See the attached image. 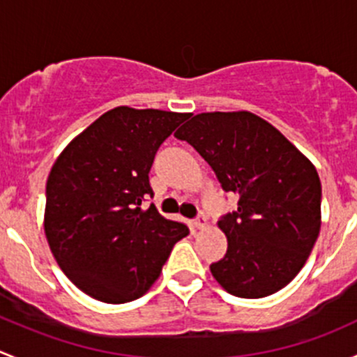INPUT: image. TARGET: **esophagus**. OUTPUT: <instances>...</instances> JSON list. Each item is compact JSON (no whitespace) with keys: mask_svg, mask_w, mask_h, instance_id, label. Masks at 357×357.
I'll use <instances>...</instances> for the list:
<instances>
[{"mask_svg":"<svg viewBox=\"0 0 357 357\" xmlns=\"http://www.w3.org/2000/svg\"><path fill=\"white\" fill-rule=\"evenodd\" d=\"M193 226H195L197 229H204L205 226H207V218H205L204 214H200L199 218L193 219Z\"/></svg>","mask_w":357,"mask_h":357,"instance_id":"1","label":"esophagus"}]
</instances>
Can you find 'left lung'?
Wrapping results in <instances>:
<instances>
[{
	"instance_id": "8db88e82",
	"label": "left lung",
	"mask_w": 357,
	"mask_h": 357,
	"mask_svg": "<svg viewBox=\"0 0 357 357\" xmlns=\"http://www.w3.org/2000/svg\"><path fill=\"white\" fill-rule=\"evenodd\" d=\"M174 136L207 160L225 192L238 197V208L218 221L228 250L211 264L215 282L243 298L289 285L321 228V181L312 162L247 110L193 115Z\"/></svg>"
}]
</instances>
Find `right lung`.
I'll return each instance as SVG.
<instances>
[{
  "label": "right lung",
  "mask_w": 357,
  "mask_h": 357,
  "mask_svg": "<svg viewBox=\"0 0 357 357\" xmlns=\"http://www.w3.org/2000/svg\"><path fill=\"white\" fill-rule=\"evenodd\" d=\"M188 114L115 107L63 149L46 181L45 233L66 276L89 297L124 304L160 276L188 226L158 214L149 172Z\"/></svg>",
  "instance_id": "right-lung-1"
}]
</instances>
